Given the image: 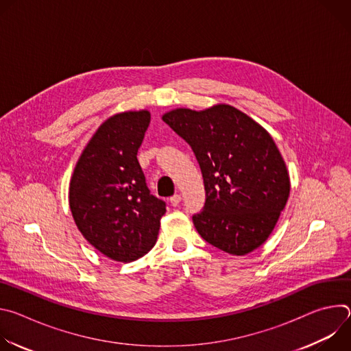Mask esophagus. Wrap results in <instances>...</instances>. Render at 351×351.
Returning <instances> with one entry per match:
<instances>
[{
	"instance_id": "1",
	"label": "esophagus",
	"mask_w": 351,
	"mask_h": 351,
	"mask_svg": "<svg viewBox=\"0 0 351 351\" xmlns=\"http://www.w3.org/2000/svg\"><path fill=\"white\" fill-rule=\"evenodd\" d=\"M180 199H182L180 194H175V195H172V197L169 198V202H171V204H172L173 207H176V206H179V203H180Z\"/></svg>"
}]
</instances>
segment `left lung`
Instances as JSON below:
<instances>
[{
    "instance_id": "left-lung-1",
    "label": "left lung",
    "mask_w": 351,
    "mask_h": 351,
    "mask_svg": "<svg viewBox=\"0 0 351 351\" xmlns=\"http://www.w3.org/2000/svg\"><path fill=\"white\" fill-rule=\"evenodd\" d=\"M162 121L187 141L203 173L206 204L193 215L199 236L233 256L258 248L290 193L286 164L271 134L228 104L176 108Z\"/></svg>"
}]
</instances>
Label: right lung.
Wrapping results in <instances>:
<instances>
[{"label": "right lung", "mask_w": 351, "mask_h": 351, "mask_svg": "<svg viewBox=\"0 0 351 351\" xmlns=\"http://www.w3.org/2000/svg\"><path fill=\"white\" fill-rule=\"evenodd\" d=\"M148 111L108 118L93 134L75 167L69 207L83 237L106 257L130 263L156 244L165 202L149 193L137 152Z\"/></svg>", "instance_id": "add662e5"}]
</instances>
